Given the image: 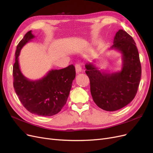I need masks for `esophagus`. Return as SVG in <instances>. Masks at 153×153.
I'll list each match as a JSON object with an SVG mask.
<instances>
[{"label": "esophagus", "mask_w": 153, "mask_h": 153, "mask_svg": "<svg viewBox=\"0 0 153 153\" xmlns=\"http://www.w3.org/2000/svg\"><path fill=\"white\" fill-rule=\"evenodd\" d=\"M75 69H76V74H78V73H80L82 72V67L80 66V64H76Z\"/></svg>", "instance_id": "esophagus-1"}]
</instances>
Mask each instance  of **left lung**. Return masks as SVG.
Segmentation results:
<instances>
[{
  "instance_id": "left-lung-1",
  "label": "left lung",
  "mask_w": 153,
  "mask_h": 153,
  "mask_svg": "<svg viewBox=\"0 0 153 153\" xmlns=\"http://www.w3.org/2000/svg\"><path fill=\"white\" fill-rule=\"evenodd\" d=\"M110 49L122 54L121 71L101 72L92 63H87L85 67L94 103L104 110L115 111L128 105L135 98L142 69L136 43L126 31L120 29L117 32Z\"/></svg>"
}]
</instances>
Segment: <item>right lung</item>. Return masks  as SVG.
Segmentation results:
<instances>
[{"instance_id":"obj_1","label":"right lung","mask_w":153,"mask_h":153,"mask_svg":"<svg viewBox=\"0 0 153 153\" xmlns=\"http://www.w3.org/2000/svg\"><path fill=\"white\" fill-rule=\"evenodd\" d=\"M30 30L18 43L13 68V87L24 107L32 114L52 116L65 105L76 76L73 64L61 69H52L41 79L30 80L20 71L18 57L22 47L34 38Z\"/></svg>"}]
</instances>
